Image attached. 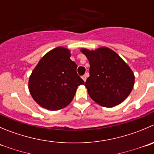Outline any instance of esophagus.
Listing matches in <instances>:
<instances>
[{"label": "esophagus", "mask_w": 154, "mask_h": 154, "mask_svg": "<svg viewBox=\"0 0 154 154\" xmlns=\"http://www.w3.org/2000/svg\"><path fill=\"white\" fill-rule=\"evenodd\" d=\"M82 79L84 80V82H85L86 79H87V75H84L82 76Z\"/></svg>", "instance_id": "1"}]
</instances>
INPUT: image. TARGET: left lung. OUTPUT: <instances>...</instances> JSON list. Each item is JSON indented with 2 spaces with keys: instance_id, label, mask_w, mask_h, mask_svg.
Segmentation results:
<instances>
[{
  "instance_id": "obj_1",
  "label": "left lung",
  "mask_w": 154,
  "mask_h": 154,
  "mask_svg": "<svg viewBox=\"0 0 154 154\" xmlns=\"http://www.w3.org/2000/svg\"><path fill=\"white\" fill-rule=\"evenodd\" d=\"M80 51L90 63V76L85 85L92 100L104 107H112L123 102L134 84V73L130 67L108 48Z\"/></svg>"
}]
</instances>
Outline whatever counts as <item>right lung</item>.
Masks as SVG:
<instances>
[{"label": "right lung", "instance_id": "add662e5", "mask_svg": "<svg viewBox=\"0 0 154 154\" xmlns=\"http://www.w3.org/2000/svg\"><path fill=\"white\" fill-rule=\"evenodd\" d=\"M70 56L69 50L57 47L47 53L32 71L29 90L42 107L49 110L66 107L72 100L79 85L85 84Z\"/></svg>", "mask_w": 154, "mask_h": 154}]
</instances>
